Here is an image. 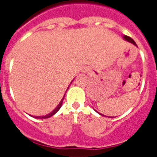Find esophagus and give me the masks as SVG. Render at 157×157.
Instances as JSON below:
<instances>
[{
	"mask_svg": "<svg viewBox=\"0 0 157 157\" xmlns=\"http://www.w3.org/2000/svg\"><path fill=\"white\" fill-rule=\"evenodd\" d=\"M81 72L82 73H83V74H86V73L87 72V69L86 68V67H83V68L81 70Z\"/></svg>",
	"mask_w": 157,
	"mask_h": 157,
	"instance_id": "obj_1",
	"label": "esophagus"
}]
</instances>
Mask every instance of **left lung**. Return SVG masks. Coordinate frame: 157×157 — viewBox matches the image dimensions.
I'll use <instances>...</instances> for the list:
<instances>
[{
    "label": "left lung",
    "instance_id": "1",
    "mask_svg": "<svg viewBox=\"0 0 157 157\" xmlns=\"http://www.w3.org/2000/svg\"><path fill=\"white\" fill-rule=\"evenodd\" d=\"M123 39H125V40L128 41V42H131V43H132L133 45H136V46H137V45H136V42H135V41L133 40V39H132V38L128 37V36H123ZM98 113H99V112H98ZM100 115H101V114H100ZM103 116H105V115H103ZM110 118H112V117H110Z\"/></svg>",
    "mask_w": 157,
    "mask_h": 157
}]
</instances>
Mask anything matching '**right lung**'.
Wrapping results in <instances>:
<instances>
[{
    "instance_id": "add662e5",
    "label": "right lung",
    "mask_w": 157,
    "mask_h": 157,
    "mask_svg": "<svg viewBox=\"0 0 157 157\" xmlns=\"http://www.w3.org/2000/svg\"><path fill=\"white\" fill-rule=\"evenodd\" d=\"M63 99H64V98H63L62 99V101H60V103L59 104V105H58V106H57L56 108L55 109H54L53 111H52V112H51V113L48 114V115H45V116H34V117H35V118H40V119H42V118H49V117L52 116V115H55V114L57 112H58L59 110V108H61V106H62L63 101Z\"/></svg>"
}]
</instances>
